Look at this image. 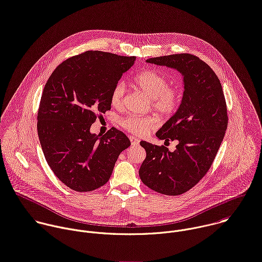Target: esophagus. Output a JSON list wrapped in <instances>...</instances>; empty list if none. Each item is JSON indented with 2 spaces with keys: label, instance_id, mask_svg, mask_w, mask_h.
I'll return each mask as SVG.
<instances>
[{
  "label": "esophagus",
  "instance_id": "1",
  "mask_svg": "<svg viewBox=\"0 0 262 262\" xmlns=\"http://www.w3.org/2000/svg\"><path fill=\"white\" fill-rule=\"evenodd\" d=\"M129 140H130L132 145H134V146H137V145H139V143H140V140H139L138 138L134 137V136H130V137H129Z\"/></svg>",
  "mask_w": 262,
  "mask_h": 262
}]
</instances>
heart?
Returning <instances> with one entry per match:
<instances>
[{
    "label": "heart",
    "mask_w": 262,
    "mask_h": 262,
    "mask_svg": "<svg viewBox=\"0 0 262 262\" xmlns=\"http://www.w3.org/2000/svg\"><path fill=\"white\" fill-rule=\"evenodd\" d=\"M133 84L151 98L152 107L162 116H170L175 113L181 102V90L177 85H167L165 76L154 70H145L137 74L132 79ZM125 86L122 82L114 85L110 100L113 107L119 109L123 106ZM122 126L136 135H147L151 129L159 124V118L156 115L139 116L128 115L121 121Z\"/></svg>",
    "instance_id": "heart-1"
}]
</instances>
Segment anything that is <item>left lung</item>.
<instances>
[{
	"label": "left lung",
	"mask_w": 262,
	"mask_h": 262,
	"mask_svg": "<svg viewBox=\"0 0 262 262\" xmlns=\"http://www.w3.org/2000/svg\"><path fill=\"white\" fill-rule=\"evenodd\" d=\"M146 61L178 70L184 94L175 115L156 133L159 140H177L176 150L142 141L147 156L139 175L150 189L179 195L195 186L210 169L227 128L226 102L219 78L198 56L181 53Z\"/></svg>",
	"instance_id": "obj_1"
}]
</instances>
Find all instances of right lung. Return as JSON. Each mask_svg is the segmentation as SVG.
Instances as JSON below:
<instances>
[{
	"label": "right lung",
	"mask_w": 262,
	"mask_h": 262,
	"mask_svg": "<svg viewBox=\"0 0 262 262\" xmlns=\"http://www.w3.org/2000/svg\"><path fill=\"white\" fill-rule=\"evenodd\" d=\"M135 59L85 51L57 66L44 86L37 117L41 147L54 175L75 191L105 185L119 154L130 145L115 127L101 138L90 129L111 109L112 89Z\"/></svg>",
	"instance_id": "1"
}]
</instances>
